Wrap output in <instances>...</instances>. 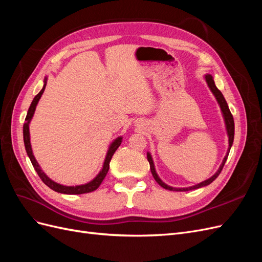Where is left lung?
I'll list each match as a JSON object with an SVG mask.
<instances>
[{
	"label": "left lung",
	"instance_id": "1",
	"mask_svg": "<svg viewBox=\"0 0 262 262\" xmlns=\"http://www.w3.org/2000/svg\"><path fill=\"white\" fill-rule=\"evenodd\" d=\"M204 80L205 82H207L208 86L210 91L212 92V94L214 95V97H215L217 104L221 108V113H222V116H223V119H224V122H225V129H226V133H227V138H228V148H227V152H226V155L225 157L223 158V161H222V164L220 165L219 169L216 170V172L214 173L213 176H211L209 179L204 180L202 182H200V184H196L194 186H191V187H186V188H175V187H171V186H168L167 184H165V182L160 178V176L157 175L156 172V169H155V165H154V162H153V158H152V155H150L149 152H147V161L149 163V168H150V171H152V175L154 177V179L156 180V182L158 185H160L161 187H163L164 189H167V190H170V191H189V190H193V189H198V188H201V187H205L210 185L211 182H213L214 180H215L217 178V176L221 173L222 169H223V166L227 160V156L229 154V150H231V147L233 145V141H234V133H235V124H234V118L231 114V112H229V108L227 106V102L223 96V94L221 93V91L217 89V87L215 86V83H214V80H213V76L211 74H205L204 75Z\"/></svg>",
	"mask_w": 262,
	"mask_h": 262
}]
</instances>
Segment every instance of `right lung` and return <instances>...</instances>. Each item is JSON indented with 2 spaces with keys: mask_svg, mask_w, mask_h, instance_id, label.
Here are the masks:
<instances>
[{
  "mask_svg": "<svg viewBox=\"0 0 262 262\" xmlns=\"http://www.w3.org/2000/svg\"><path fill=\"white\" fill-rule=\"evenodd\" d=\"M47 80H48V77H45L43 86H42L41 91L36 95L35 98L33 99V101H31L30 107L28 109L27 116H26V119H25L26 122L24 123V126H23L24 144H25L27 155L29 157L31 164H33L35 170L37 171L38 176L40 177V179L45 182V185L48 186L50 189L54 190V191L60 192V193H64V194H82V193L92 192V191H94V190H96L100 186L102 180L105 179L107 172L109 170V163H110V161H112V157L115 154L117 148L120 146L121 142H122V137L116 138L112 142V143H110V145L108 147V150H107L106 157H105L104 164H102V167H101L100 171L97 173V176L95 177L94 179H92L91 181L86 182V184H83V185H77V186H64V185L58 184V182H55L54 180L49 178L48 176H47V173L41 169L40 165L38 164V162L36 161V158H35V156L33 154V148H31V144H30V133H29V124H30L31 119H33V117H34V114H35V110H36L38 101H39V99L41 98V95L45 92L46 85H47Z\"/></svg>",
  "mask_w": 262,
  "mask_h": 262,
  "instance_id": "1",
  "label": "right lung"
}]
</instances>
